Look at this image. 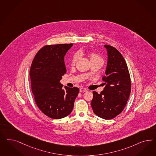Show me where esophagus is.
Instances as JSON below:
<instances>
[{
  "mask_svg": "<svg viewBox=\"0 0 156 156\" xmlns=\"http://www.w3.org/2000/svg\"><path fill=\"white\" fill-rule=\"evenodd\" d=\"M88 90L86 88H80V92H86Z\"/></svg>",
  "mask_w": 156,
  "mask_h": 156,
  "instance_id": "obj_1",
  "label": "esophagus"
}]
</instances>
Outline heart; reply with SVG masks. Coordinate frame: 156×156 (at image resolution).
<instances>
[{"label":"heart","instance_id":"b5f03b06","mask_svg":"<svg viewBox=\"0 0 156 156\" xmlns=\"http://www.w3.org/2000/svg\"><path fill=\"white\" fill-rule=\"evenodd\" d=\"M79 53L80 55H88L90 57L91 62L94 61L98 60H102V58H101V56L99 55L98 54H97L95 52L80 50L79 51ZM78 58H79L78 53L73 54L72 56V57H71V59H70V66H75L76 63L77 61L78 60Z\"/></svg>","mask_w":156,"mask_h":156}]
</instances>
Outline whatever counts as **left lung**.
Here are the masks:
<instances>
[{
	"label": "left lung",
	"mask_w": 156,
	"mask_h": 156,
	"mask_svg": "<svg viewBox=\"0 0 156 156\" xmlns=\"http://www.w3.org/2000/svg\"><path fill=\"white\" fill-rule=\"evenodd\" d=\"M108 61L104 88L100 94L93 91L90 105L94 112L105 119L120 114L125 107L131 92L130 76L125 60L114 47L105 45Z\"/></svg>",
	"instance_id": "8db88e82"
}]
</instances>
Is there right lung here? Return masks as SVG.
<instances>
[{
    "mask_svg": "<svg viewBox=\"0 0 156 156\" xmlns=\"http://www.w3.org/2000/svg\"><path fill=\"white\" fill-rule=\"evenodd\" d=\"M73 45H46L38 50L30 66L31 87L36 105L45 115L58 119L69 115L79 92L77 87L64 88L60 81L66 73L64 56Z\"/></svg>",
    "mask_w": 156,
    "mask_h": 156,
    "instance_id": "add662e5",
    "label": "right lung"
}]
</instances>
